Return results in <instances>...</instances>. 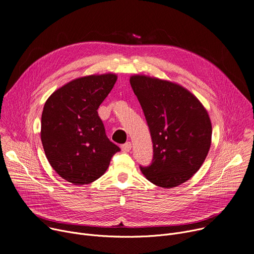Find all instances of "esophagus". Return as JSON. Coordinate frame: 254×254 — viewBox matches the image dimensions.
Returning <instances> with one entry per match:
<instances>
[{
	"label": "esophagus",
	"mask_w": 254,
	"mask_h": 254,
	"mask_svg": "<svg viewBox=\"0 0 254 254\" xmlns=\"http://www.w3.org/2000/svg\"><path fill=\"white\" fill-rule=\"evenodd\" d=\"M130 149H131V144H130V142H127L126 144L122 145V150H123L124 152H129Z\"/></svg>",
	"instance_id": "34e87169"
}]
</instances>
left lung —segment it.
<instances>
[{"label": "left lung", "mask_w": 254, "mask_h": 254, "mask_svg": "<svg viewBox=\"0 0 254 254\" xmlns=\"http://www.w3.org/2000/svg\"><path fill=\"white\" fill-rule=\"evenodd\" d=\"M129 82L153 144L151 163L140 170L158 187H177L193 177L207 156L212 132L207 111L174 82L145 75H133Z\"/></svg>", "instance_id": "left-lung-1"}]
</instances>
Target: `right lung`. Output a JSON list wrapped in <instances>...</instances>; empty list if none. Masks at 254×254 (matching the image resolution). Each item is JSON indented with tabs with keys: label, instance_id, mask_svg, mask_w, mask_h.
I'll use <instances>...</instances> for the list:
<instances>
[{
	"label": "right lung",
	"instance_id": "1",
	"mask_svg": "<svg viewBox=\"0 0 254 254\" xmlns=\"http://www.w3.org/2000/svg\"><path fill=\"white\" fill-rule=\"evenodd\" d=\"M112 73L79 77L46 101L41 127L45 154L54 171L73 185H86L106 172L121 148L106 136L98 108L112 90Z\"/></svg>",
	"mask_w": 254,
	"mask_h": 254
}]
</instances>
